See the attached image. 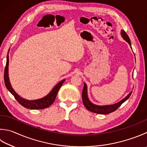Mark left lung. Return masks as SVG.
<instances>
[{"mask_svg":"<svg viewBox=\"0 0 147 147\" xmlns=\"http://www.w3.org/2000/svg\"><path fill=\"white\" fill-rule=\"evenodd\" d=\"M121 36L123 38V39L126 41L127 43L129 44V45L131 47V40L129 39V37L128 36L125 32L123 30H121ZM132 49V47H131ZM132 91H131L128 95H127L125 98L121 100L120 102H117V103L111 104V105H106V106H99V105H96L91 102L89 98H88V87L86 83H84V88H83L82 93V102L84 104V106L86 107V108L90 111L97 113V114H101V115H107L109 113L115 111V110H117L118 108L120 107L123 102H125L127 99H128L130 96H131Z\"/></svg>","mask_w":147,"mask_h":147,"instance_id":"obj_1","label":"left lung"}]
</instances>
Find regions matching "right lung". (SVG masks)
<instances>
[{"label": "right lung", "instance_id": "1", "mask_svg": "<svg viewBox=\"0 0 147 147\" xmlns=\"http://www.w3.org/2000/svg\"><path fill=\"white\" fill-rule=\"evenodd\" d=\"M9 51H8V53L7 55L6 65H5L4 70V82L7 89L9 90V92L11 93L14 96H15V98H16V100L20 103V104H21L22 106H24V107L27 108V109H42L49 107L51 105L53 104L55 99H56L58 91L60 89V88L61 87V86L63 84V82H65V79H63L59 82H58L57 84L52 88V90L50 91V93L48 95H47L43 98L36 100H30L22 98L13 90V88H12L11 84L9 81V74H8V67H9V55H8V54H9Z\"/></svg>", "mask_w": 147, "mask_h": 147}]
</instances>
